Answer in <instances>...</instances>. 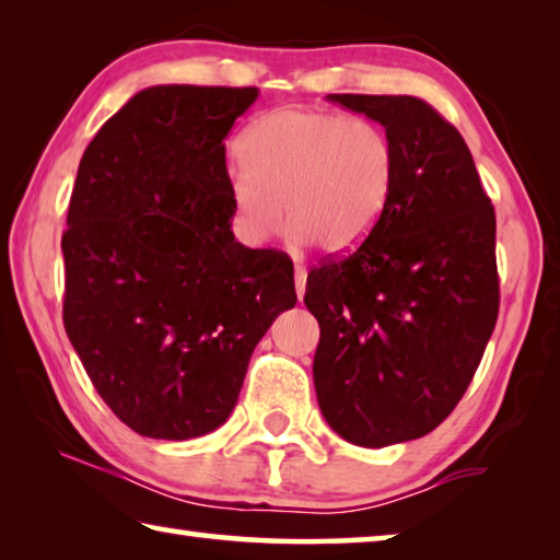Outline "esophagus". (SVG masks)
I'll return each mask as SVG.
<instances>
[{
	"instance_id": "34e87169",
	"label": "esophagus",
	"mask_w": 560,
	"mask_h": 560,
	"mask_svg": "<svg viewBox=\"0 0 560 560\" xmlns=\"http://www.w3.org/2000/svg\"><path fill=\"white\" fill-rule=\"evenodd\" d=\"M306 277H308L306 267L293 269V281H296V296H299V301L303 299V293H306Z\"/></svg>"
}]
</instances>
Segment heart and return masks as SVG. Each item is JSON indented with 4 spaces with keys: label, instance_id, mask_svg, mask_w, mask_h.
<instances>
[{
    "label": "heart",
    "instance_id": "1",
    "mask_svg": "<svg viewBox=\"0 0 560 560\" xmlns=\"http://www.w3.org/2000/svg\"><path fill=\"white\" fill-rule=\"evenodd\" d=\"M230 170V197L246 242L281 232L283 205L299 242L326 252L353 249L390 197L395 148L368 118L281 108L252 122Z\"/></svg>",
    "mask_w": 560,
    "mask_h": 560
}]
</instances>
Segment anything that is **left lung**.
<instances>
[{
    "label": "left lung",
    "mask_w": 560,
    "mask_h": 560,
    "mask_svg": "<svg viewBox=\"0 0 560 560\" xmlns=\"http://www.w3.org/2000/svg\"><path fill=\"white\" fill-rule=\"evenodd\" d=\"M381 122L395 179L381 220L308 273L318 407L330 430L381 450L432 432L467 390L497 326V217L459 130L415 96L330 93Z\"/></svg>",
    "instance_id": "obj_1"
}]
</instances>
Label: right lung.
Instances as JSON below:
<instances>
[{
  "instance_id": "obj_1",
  "label": "right lung",
  "mask_w": 560,
  "mask_h": 560,
  "mask_svg": "<svg viewBox=\"0 0 560 560\" xmlns=\"http://www.w3.org/2000/svg\"><path fill=\"white\" fill-rule=\"evenodd\" d=\"M257 96L150 86L81 158L61 240L63 326L103 402L143 438L224 424L254 348L296 303L287 254L232 232L224 138Z\"/></svg>"
}]
</instances>
